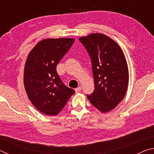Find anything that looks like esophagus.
Masks as SVG:
<instances>
[{
    "label": "esophagus",
    "instance_id": "1",
    "mask_svg": "<svg viewBox=\"0 0 154 154\" xmlns=\"http://www.w3.org/2000/svg\"><path fill=\"white\" fill-rule=\"evenodd\" d=\"M75 92H79V91L82 90V87H81V86L78 87V88H76V89H75Z\"/></svg>",
    "mask_w": 154,
    "mask_h": 154
}]
</instances>
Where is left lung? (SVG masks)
<instances>
[{"label": "left lung", "mask_w": 154, "mask_h": 154, "mask_svg": "<svg viewBox=\"0 0 154 154\" xmlns=\"http://www.w3.org/2000/svg\"><path fill=\"white\" fill-rule=\"evenodd\" d=\"M92 61L94 90L87 95L92 105L106 113L123 100L128 85V68L122 49L116 41L100 33L79 38Z\"/></svg>", "instance_id": "1"}]
</instances>
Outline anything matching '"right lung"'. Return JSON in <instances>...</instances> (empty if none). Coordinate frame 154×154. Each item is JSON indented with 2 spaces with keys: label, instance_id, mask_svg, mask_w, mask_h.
<instances>
[{
  "label": "right lung",
  "instance_id": "obj_1",
  "mask_svg": "<svg viewBox=\"0 0 154 154\" xmlns=\"http://www.w3.org/2000/svg\"><path fill=\"white\" fill-rule=\"evenodd\" d=\"M74 41L71 38L41 41L26 61L24 83L28 97L38 111L48 116L58 115L75 93L64 84L56 71L57 65Z\"/></svg>",
  "mask_w": 154,
  "mask_h": 154
}]
</instances>
